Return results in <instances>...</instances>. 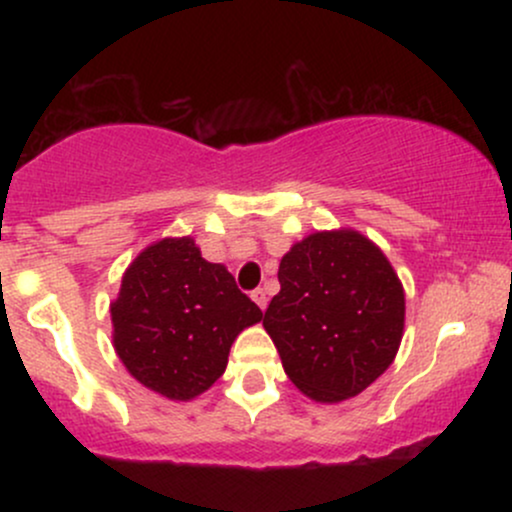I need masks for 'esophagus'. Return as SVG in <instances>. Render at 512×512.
Returning <instances> with one entry per match:
<instances>
[{"label": "esophagus", "mask_w": 512, "mask_h": 512, "mask_svg": "<svg viewBox=\"0 0 512 512\" xmlns=\"http://www.w3.org/2000/svg\"><path fill=\"white\" fill-rule=\"evenodd\" d=\"M252 301L260 305V310H264V308H267V301H269L267 291H264V289H255V291H252Z\"/></svg>", "instance_id": "34e87169"}]
</instances>
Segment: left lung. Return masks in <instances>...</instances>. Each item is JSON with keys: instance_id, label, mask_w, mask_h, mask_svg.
<instances>
[{"instance_id": "left-lung-1", "label": "left lung", "mask_w": 512, "mask_h": 512, "mask_svg": "<svg viewBox=\"0 0 512 512\" xmlns=\"http://www.w3.org/2000/svg\"><path fill=\"white\" fill-rule=\"evenodd\" d=\"M264 330L315 402L356 397L395 361L404 289L383 250L351 228L317 231L281 257Z\"/></svg>"}]
</instances>
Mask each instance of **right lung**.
I'll return each instance as SVG.
<instances>
[{
  "label": "right lung",
  "mask_w": 512,
  "mask_h": 512,
  "mask_svg": "<svg viewBox=\"0 0 512 512\" xmlns=\"http://www.w3.org/2000/svg\"><path fill=\"white\" fill-rule=\"evenodd\" d=\"M113 346L132 378L187 402L221 378L231 344L262 310L190 236L163 238L127 267L110 303Z\"/></svg>",
  "instance_id": "add662e5"
}]
</instances>
